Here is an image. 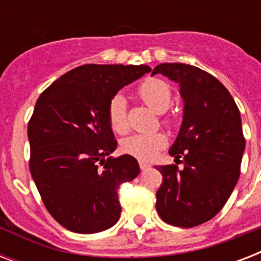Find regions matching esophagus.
Wrapping results in <instances>:
<instances>
[{
	"label": "esophagus",
	"mask_w": 261,
	"mask_h": 261,
	"mask_svg": "<svg viewBox=\"0 0 261 261\" xmlns=\"http://www.w3.org/2000/svg\"><path fill=\"white\" fill-rule=\"evenodd\" d=\"M149 167H150L149 164L143 163V161H139V168H141V171H145V169H147Z\"/></svg>",
	"instance_id": "obj_1"
}]
</instances>
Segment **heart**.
<instances>
[{
  "instance_id": "1",
  "label": "heart",
  "mask_w": 261,
  "mask_h": 261,
  "mask_svg": "<svg viewBox=\"0 0 261 261\" xmlns=\"http://www.w3.org/2000/svg\"><path fill=\"white\" fill-rule=\"evenodd\" d=\"M139 96L151 110L163 114L172 102L171 87L161 80H147L139 87ZM108 120L112 130L118 134H124L128 130L127 118V101L123 94H115L108 104ZM171 124L172 120H165ZM167 137L163 133L150 134H133L120 142V149L126 154L133 155L141 161H150L167 146Z\"/></svg>"
}]
</instances>
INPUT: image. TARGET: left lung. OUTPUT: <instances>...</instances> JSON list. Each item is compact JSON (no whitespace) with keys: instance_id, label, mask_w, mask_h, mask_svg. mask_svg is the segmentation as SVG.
Segmentation results:
<instances>
[{"instance_id":"obj_1","label":"left lung","mask_w":261,"mask_h":261,"mask_svg":"<svg viewBox=\"0 0 261 261\" xmlns=\"http://www.w3.org/2000/svg\"><path fill=\"white\" fill-rule=\"evenodd\" d=\"M178 84L182 122L169 154L177 165L155 167L163 174L155 208L163 221L194 227L225 206L240 177L245 150L241 115L229 90L214 75L186 63H161L151 75Z\"/></svg>"}]
</instances>
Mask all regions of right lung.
I'll return each mask as SVG.
<instances>
[{
  "label": "right lung",
  "mask_w": 261,
  "mask_h": 261,
  "mask_svg": "<svg viewBox=\"0 0 261 261\" xmlns=\"http://www.w3.org/2000/svg\"><path fill=\"white\" fill-rule=\"evenodd\" d=\"M147 65H83L51 84L28 123L30 169L44 206L74 233L107 230L120 218L118 188L139 173L133 155L115 151L108 104Z\"/></svg>",
  "instance_id": "add662e5"
}]
</instances>
